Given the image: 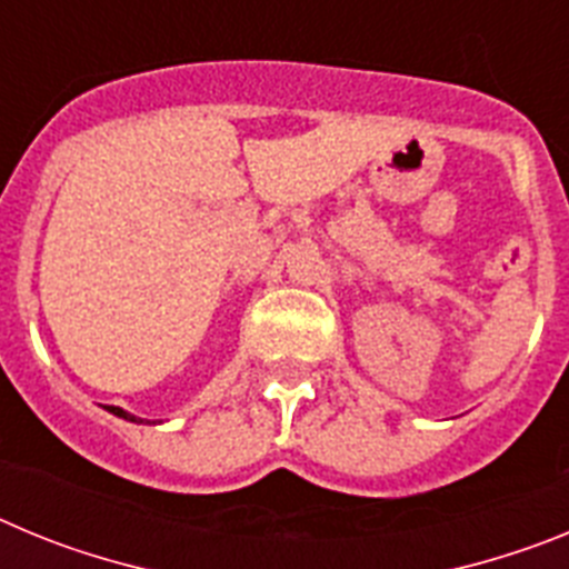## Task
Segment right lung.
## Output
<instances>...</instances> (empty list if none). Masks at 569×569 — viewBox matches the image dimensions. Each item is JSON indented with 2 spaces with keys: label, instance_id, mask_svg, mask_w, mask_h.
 Listing matches in <instances>:
<instances>
[{
  "label": "right lung",
  "instance_id": "right-lung-1",
  "mask_svg": "<svg viewBox=\"0 0 569 569\" xmlns=\"http://www.w3.org/2000/svg\"><path fill=\"white\" fill-rule=\"evenodd\" d=\"M110 413L113 416H119V419H128V421H142V419H136V416H130V413H124L122 407H108Z\"/></svg>",
  "mask_w": 569,
  "mask_h": 569
}]
</instances>
